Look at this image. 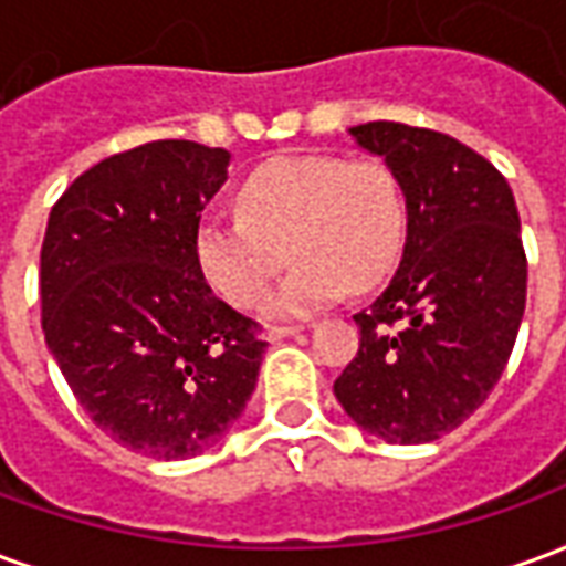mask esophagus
Instances as JSON below:
<instances>
[{"mask_svg":"<svg viewBox=\"0 0 566 566\" xmlns=\"http://www.w3.org/2000/svg\"><path fill=\"white\" fill-rule=\"evenodd\" d=\"M300 331H303L300 324H272L270 331H266V339H270V343H279L284 336H294V333Z\"/></svg>","mask_w":566,"mask_h":566,"instance_id":"esophagus-1","label":"esophagus"}]
</instances>
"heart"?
Wrapping results in <instances>:
<instances>
[{"instance_id":"obj_1","label":"heart","mask_w":566,"mask_h":566,"mask_svg":"<svg viewBox=\"0 0 566 566\" xmlns=\"http://www.w3.org/2000/svg\"><path fill=\"white\" fill-rule=\"evenodd\" d=\"M239 214H214L193 233L202 279L223 303L270 315H308L352 291L381 284L406 245V197L391 166L336 154H284L242 178Z\"/></svg>"}]
</instances>
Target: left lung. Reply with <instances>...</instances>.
I'll use <instances>...</instances> for the list:
<instances>
[{
  "label": "left lung",
  "instance_id": "1",
  "mask_svg": "<svg viewBox=\"0 0 566 566\" xmlns=\"http://www.w3.org/2000/svg\"><path fill=\"white\" fill-rule=\"evenodd\" d=\"M352 136L400 178L409 227L397 275L355 315L360 348L333 394L373 437L430 442L510 364L527 300L522 221L506 178L463 142L394 120Z\"/></svg>",
  "mask_w": 566,
  "mask_h": 566
}]
</instances>
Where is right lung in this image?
<instances>
[{
  "label": "right lung",
  "instance_id": "1",
  "mask_svg": "<svg viewBox=\"0 0 566 566\" xmlns=\"http://www.w3.org/2000/svg\"><path fill=\"white\" fill-rule=\"evenodd\" d=\"M227 163L223 148L148 142L78 175L48 218L44 343L93 424L157 461L211 449L266 352L263 327L211 294L193 258Z\"/></svg>",
  "mask_w": 566,
  "mask_h": 566
}]
</instances>
